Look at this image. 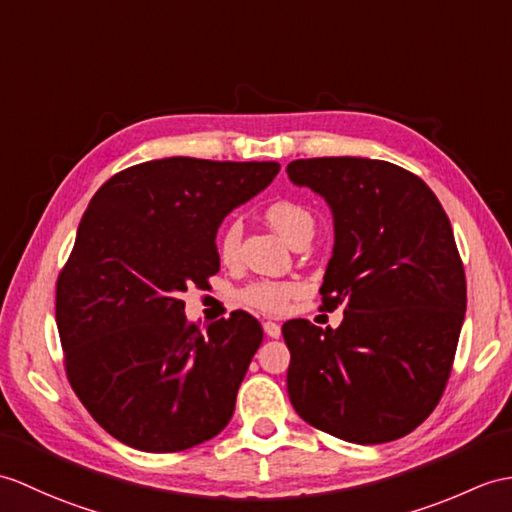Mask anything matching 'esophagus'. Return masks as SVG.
<instances>
[{"mask_svg": "<svg viewBox=\"0 0 512 512\" xmlns=\"http://www.w3.org/2000/svg\"><path fill=\"white\" fill-rule=\"evenodd\" d=\"M264 331H266L268 338H279L281 336V325L279 323H272V320H266Z\"/></svg>", "mask_w": 512, "mask_h": 512, "instance_id": "34e87169", "label": "esophagus"}]
</instances>
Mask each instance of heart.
<instances>
[{"label":"heart","mask_w":512,"mask_h":512,"mask_svg":"<svg viewBox=\"0 0 512 512\" xmlns=\"http://www.w3.org/2000/svg\"><path fill=\"white\" fill-rule=\"evenodd\" d=\"M268 222L275 227L285 240L292 246L305 235L314 233V216L303 205L294 200H277L266 209ZM242 237V224L233 220L227 224V229L220 235L218 251L222 261H233L237 257V248H240ZM299 288L294 283H281V281H253L242 290V301L251 307H257L261 312L268 314H281L288 310L292 299H296Z\"/></svg>","instance_id":"1"}]
</instances>
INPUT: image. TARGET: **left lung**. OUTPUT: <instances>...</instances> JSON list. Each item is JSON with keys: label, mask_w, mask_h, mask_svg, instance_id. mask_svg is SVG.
Segmentation results:
<instances>
[{"label": "left lung", "mask_w": 512, "mask_h": 512, "mask_svg": "<svg viewBox=\"0 0 512 512\" xmlns=\"http://www.w3.org/2000/svg\"><path fill=\"white\" fill-rule=\"evenodd\" d=\"M285 172L334 216L320 294L323 310H344L338 329L305 318L281 327L292 406L347 443L397 441L441 401L465 320V268L447 213L419 176L388 161L299 159Z\"/></svg>", "instance_id": "1"}]
</instances>
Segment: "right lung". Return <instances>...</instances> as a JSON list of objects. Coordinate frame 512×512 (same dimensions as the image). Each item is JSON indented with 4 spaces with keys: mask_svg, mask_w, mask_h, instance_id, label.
I'll return each mask as SVG.
<instances>
[{
    "mask_svg": "<svg viewBox=\"0 0 512 512\" xmlns=\"http://www.w3.org/2000/svg\"><path fill=\"white\" fill-rule=\"evenodd\" d=\"M279 168L170 157L111 176L91 198L56 281V325L71 388L120 443L168 454L231 421L264 331L242 310L198 329L181 296L220 270V222Z\"/></svg>",
    "mask_w": 512,
    "mask_h": 512,
    "instance_id": "1",
    "label": "right lung"
}]
</instances>
